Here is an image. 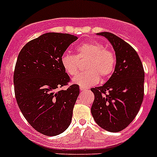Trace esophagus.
<instances>
[{
    "instance_id": "obj_1",
    "label": "esophagus",
    "mask_w": 157,
    "mask_h": 157,
    "mask_svg": "<svg viewBox=\"0 0 157 157\" xmlns=\"http://www.w3.org/2000/svg\"><path fill=\"white\" fill-rule=\"evenodd\" d=\"M87 89L85 88V87H82V86H80V91H82V92H83V91L86 90Z\"/></svg>"
}]
</instances>
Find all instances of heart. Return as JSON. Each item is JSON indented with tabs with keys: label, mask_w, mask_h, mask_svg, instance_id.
<instances>
[{
	"label": "heart",
	"mask_w": 157,
	"mask_h": 157,
	"mask_svg": "<svg viewBox=\"0 0 157 157\" xmlns=\"http://www.w3.org/2000/svg\"><path fill=\"white\" fill-rule=\"evenodd\" d=\"M76 56L64 53L61 57V64L65 71L74 76L81 68L80 61L87 59L86 71L82 72L74 78V82L82 86L95 85L102 79H107L113 73L116 67V55L98 41L83 43L76 48Z\"/></svg>",
	"instance_id": "obj_1"
}]
</instances>
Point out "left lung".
Returning <instances> with one entry per match:
<instances>
[{"label": "left lung", "instance_id": "8db88e82", "mask_svg": "<svg viewBox=\"0 0 157 157\" xmlns=\"http://www.w3.org/2000/svg\"><path fill=\"white\" fill-rule=\"evenodd\" d=\"M98 34L106 37L112 44L116 64L105 84L91 89L94 94L91 113L101 128L119 132L139 112L144 98L145 71L138 54L128 43L109 32Z\"/></svg>", "mask_w": 157, "mask_h": 157}]
</instances>
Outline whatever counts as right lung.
I'll return each instance as SVG.
<instances>
[{"label":"right lung","mask_w":157,"mask_h":157,"mask_svg":"<svg viewBox=\"0 0 157 157\" xmlns=\"http://www.w3.org/2000/svg\"><path fill=\"white\" fill-rule=\"evenodd\" d=\"M75 35L46 33L27 42L19 52L13 82L18 106L34 130L56 136L70 125L79 87L67 90L70 77L61 64V57Z\"/></svg>","instance_id":"1"}]
</instances>
